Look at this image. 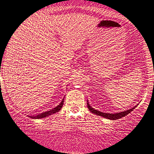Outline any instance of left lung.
Returning <instances> with one entry per match:
<instances>
[{
  "instance_id": "obj_1",
  "label": "left lung",
  "mask_w": 154,
  "mask_h": 154,
  "mask_svg": "<svg viewBox=\"0 0 154 154\" xmlns=\"http://www.w3.org/2000/svg\"><path fill=\"white\" fill-rule=\"evenodd\" d=\"M136 107H137V106H135L134 107L130 108V109H129L128 110H125V111H123V112H117V113H108V112H103L99 111V110L94 109V108H93L92 107H91V106H90L89 103H87V108H89V110L91 112H93V113L97 115V116H102L103 118L109 119V120H118V119L122 118V117H125V116H127V115H128L129 113H130V112H132V110H134Z\"/></svg>"
}]
</instances>
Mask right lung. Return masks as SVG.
<instances>
[{"instance_id": "1", "label": "right lung", "mask_w": 154, "mask_h": 154, "mask_svg": "<svg viewBox=\"0 0 154 154\" xmlns=\"http://www.w3.org/2000/svg\"><path fill=\"white\" fill-rule=\"evenodd\" d=\"M63 103H64V98H63V99L62 100V101L60 102V103L59 104L58 106H56V107L53 108V109H51L46 112H43L42 113L38 114V115H36V116H29V117L32 119H41V118H46V117L49 116L50 115L54 114V113H56V112H58L59 110H60L61 108H62L63 106Z\"/></svg>"}]
</instances>
